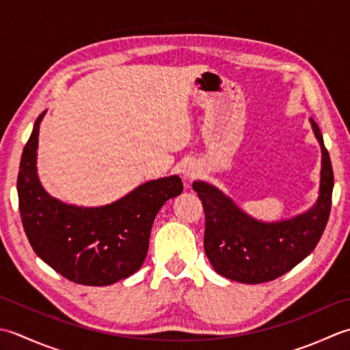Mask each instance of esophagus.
I'll list each match as a JSON object with an SVG mask.
<instances>
[{"instance_id": "1", "label": "esophagus", "mask_w": 350, "mask_h": 350, "mask_svg": "<svg viewBox=\"0 0 350 350\" xmlns=\"http://www.w3.org/2000/svg\"><path fill=\"white\" fill-rule=\"evenodd\" d=\"M199 166L196 165V163H187V165H185L184 167H183V178L185 181H193L195 178H198L199 176Z\"/></svg>"}]
</instances>
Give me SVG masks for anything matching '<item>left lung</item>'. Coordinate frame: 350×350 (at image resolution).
Returning <instances> with one entry per match:
<instances>
[{
	"mask_svg": "<svg viewBox=\"0 0 350 350\" xmlns=\"http://www.w3.org/2000/svg\"><path fill=\"white\" fill-rule=\"evenodd\" d=\"M310 122L322 148V169L317 201L302 215L281 222H261L240 210L215 185L193 183L205 211L204 249L219 275L245 284L273 281L314 251L329 219L334 172L320 128L312 119Z\"/></svg>",
	"mask_w": 350,
	"mask_h": 350,
	"instance_id": "1",
	"label": "left lung"
}]
</instances>
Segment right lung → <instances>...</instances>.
I'll use <instances>...</instances> for the list:
<instances>
[{
    "label": "right lung",
    "mask_w": 350,
    "mask_h": 350,
    "mask_svg": "<svg viewBox=\"0 0 350 350\" xmlns=\"http://www.w3.org/2000/svg\"><path fill=\"white\" fill-rule=\"evenodd\" d=\"M21 157L18 174L19 213L33 251L57 273L83 285H110L144 265L157 213L183 191L172 175L139 185L119 201L83 208L49 196L36 167L39 125Z\"/></svg>",
    "instance_id": "1"
}]
</instances>
